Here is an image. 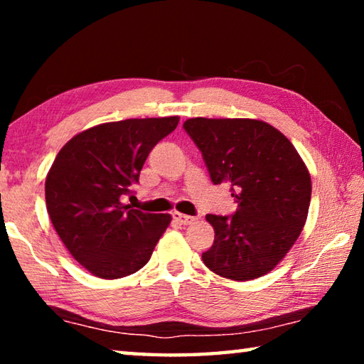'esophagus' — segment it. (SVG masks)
I'll return each mask as SVG.
<instances>
[{"label":"esophagus","instance_id":"obj_1","mask_svg":"<svg viewBox=\"0 0 364 364\" xmlns=\"http://www.w3.org/2000/svg\"><path fill=\"white\" fill-rule=\"evenodd\" d=\"M171 217H173L176 223H180V225H191L196 220L194 217H189V215H184V213H180V212H173Z\"/></svg>","mask_w":364,"mask_h":364}]
</instances>
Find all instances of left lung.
Listing matches in <instances>:
<instances>
[{"label": "left lung", "mask_w": 364, "mask_h": 364, "mask_svg": "<svg viewBox=\"0 0 364 364\" xmlns=\"http://www.w3.org/2000/svg\"><path fill=\"white\" fill-rule=\"evenodd\" d=\"M183 128L199 147L213 184L230 183L237 210L207 215L213 245L205 267L249 281L269 273L297 241L311 199V178L294 144L254 119H189Z\"/></svg>", "instance_id": "8db88e82"}]
</instances>
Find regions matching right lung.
I'll return each mask as SVG.
<instances>
[{
    "label": "right lung",
    "mask_w": 364,
    "mask_h": 364,
    "mask_svg": "<svg viewBox=\"0 0 364 364\" xmlns=\"http://www.w3.org/2000/svg\"><path fill=\"white\" fill-rule=\"evenodd\" d=\"M180 117L127 119L88 128L54 159L45 183L46 208L72 257L102 279L136 273L167 230L168 213L123 205L147 156Z\"/></svg>",
    "instance_id": "right-lung-1"
}]
</instances>
